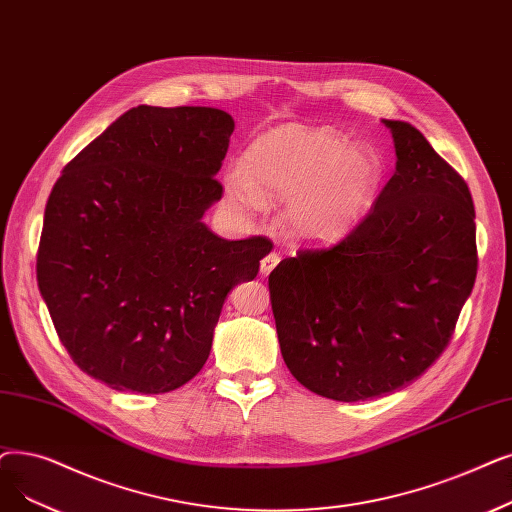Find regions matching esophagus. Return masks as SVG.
Returning a JSON list of instances; mask_svg holds the SVG:
<instances>
[{"mask_svg": "<svg viewBox=\"0 0 512 512\" xmlns=\"http://www.w3.org/2000/svg\"><path fill=\"white\" fill-rule=\"evenodd\" d=\"M278 261H280V255H278V253L265 255V257L261 259V265H259V272H261V276H270V272L276 268Z\"/></svg>", "mask_w": 512, "mask_h": 512, "instance_id": "obj_1", "label": "esophagus"}]
</instances>
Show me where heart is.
<instances>
[{
    "mask_svg": "<svg viewBox=\"0 0 512 512\" xmlns=\"http://www.w3.org/2000/svg\"><path fill=\"white\" fill-rule=\"evenodd\" d=\"M385 161L326 127L282 125L259 136L224 175L226 201L257 215L284 198L282 228L303 244H330L358 228L381 194Z\"/></svg>",
    "mask_w": 512,
    "mask_h": 512,
    "instance_id": "obj_1",
    "label": "heart"
}]
</instances>
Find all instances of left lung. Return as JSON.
<instances>
[{
	"label": "left lung",
	"instance_id": "8db88e82",
	"mask_svg": "<svg viewBox=\"0 0 512 512\" xmlns=\"http://www.w3.org/2000/svg\"><path fill=\"white\" fill-rule=\"evenodd\" d=\"M395 173L332 249L270 274L284 364L337 402L402 389L448 347L477 276L475 207L462 177L406 121L383 119Z\"/></svg>",
	"mask_w": 512,
	"mask_h": 512
}]
</instances>
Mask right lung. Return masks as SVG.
<instances>
[{
    "instance_id": "right-lung-1",
    "label": "right lung",
    "mask_w": 512,
    "mask_h": 512,
    "mask_svg": "<svg viewBox=\"0 0 512 512\" xmlns=\"http://www.w3.org/2000/svg\"><path fill=\"white\" fill-rule=\"evenodd\" d=\"M234 119L136 106L64 167L43 215L37 284L73 362L115 391L167 393L205 366L221 307L268 240L205 224Z\"/></svg>"
}]
</instances>
